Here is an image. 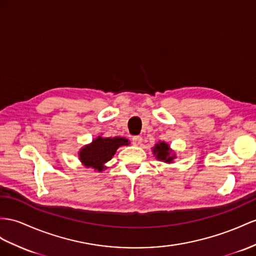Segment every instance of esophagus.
<instances>
[{"label":"esophagus","instance_id":"obj_1","mask_svg":"<svg viewBox=\"0 0 256 256\" xmlns=\"http://www.w3.org/2000/svg\"><path fill=\"white\" fill-rule=\"evenodd\" d=\"M132 140H133L134 146H138V145H140V142H142V137L140 136H134Z\"/></svg>","mask_w":256,"mask_h":256}]
</instances>
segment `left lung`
Listing matches in <instances>:
<instances>
[{"instance_id":"obj_1","label":"left lung","mask_w":256,"mask_h":256,"mask_svg":"<svg viewBox=\"0 0 256 256\" xmlns=\"http://www.w3.org/2000/svg\"><path fill=\"white\" fill-rule=\"evenodd\" d=\"M152 154L156 160L164 163H173L176 159V154L166 142H159L152 147Z\"/></svg>"}]
</instances>
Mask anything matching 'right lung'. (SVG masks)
Masks as SVG:
<instances>
[{
    "instance_id": "1",
    "label": "right lung",
    "mask_w": 256,
    "mask_h": 256,
    "mask_svg": "<svg viewBox=\"0 0 256 256\" xmlns=\"http://www.w3.org/2000/svg\"><path fill=\"white\" fill-rule=\"evenodd\" d=\"M130 145L126 137H102L98 136L90 144L83 146L78 152V160L85 168H93L95 172H102L107 166H104L112 159L116 149Z\"/></svg>"
}]
</instances>
